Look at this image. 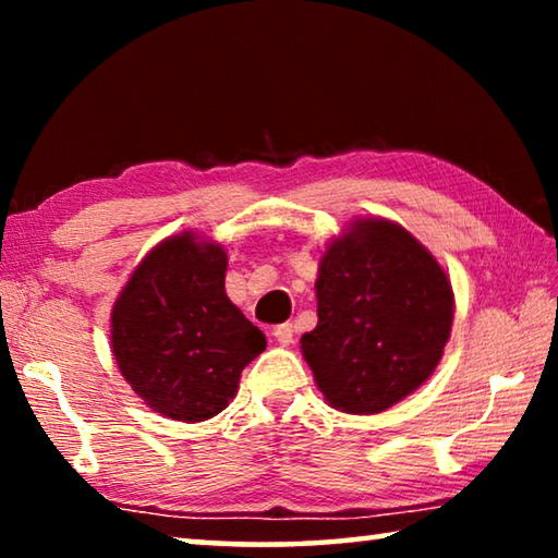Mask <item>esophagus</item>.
I'll return each instance as SVG.
<instances>
[{
	"label": "esophagus",
	"instance_id": "obj_1",
	"mask_svg": "<svg viewBox=\"0 0 558 558\" xmlns=\"http://www.w3.org/2000/svg\"><path fill=\"white\" fill-rule=\"evenodd\" d=\"M272 337H276L278 344H282V347L292 344V339H295V325H292V323L278 325L276 329H272Z\"/></svg>",
	"mask_w": 558,
	"mask_h": 558
}]
</instances>
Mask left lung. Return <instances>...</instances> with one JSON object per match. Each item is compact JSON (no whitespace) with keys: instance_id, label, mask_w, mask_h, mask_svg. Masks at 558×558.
Segmentation results:
<instances>
[{"instance_id":"obj_1","label":"left lung","mask_w":558,"mask_h":558,"mask_svg":"<svg viewBox=\"0 0 558 558\" xmlns=\"http://www.w3.org/2000/svg\"><path fill=\"white\" fill-rule=\"evenodd\" d=\"M315 288L319 319L300 347L329 405L381 413L438 366L452 325V288L399 223L354 221L329 243Z\"/></svg>"}]
</instances>
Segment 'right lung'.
Returning <instances> with one entry per match:
<instances>
[{"instance_id": "add662e5", "label": "right lung", "mask_w": 558, "mask_h": 558, "mask_svg": "<svg viewBox=\"0 0 558 558\" xmlns=\"http://www.w3.org/2000/svg\"><path fill=\"white\" fill-rule=\"evenodd\" d=\"M226 251L172 235L132 272L112 307V354L140 399L167 418L221 413L266 335L226 298Z\"/></svg>"}]
</instances>
